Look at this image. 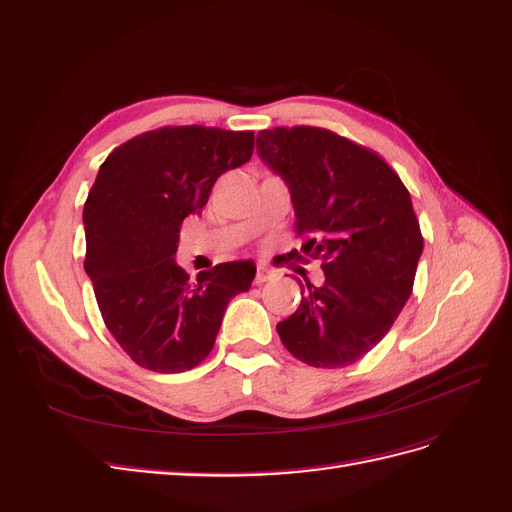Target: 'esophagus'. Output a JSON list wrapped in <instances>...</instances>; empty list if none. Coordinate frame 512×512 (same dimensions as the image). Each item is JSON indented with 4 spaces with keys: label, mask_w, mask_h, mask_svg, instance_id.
I'll use <instances>...</instances> for the list:
<instances>
[{
    "label": "esophagus",
    "mask_w": 512,
    "mask_h": 512,
    "mask_svg": "<svg viewBox=\"0 0 512 512\" xmlns=\"http://www.w3.org/2000/svg\"><path fill=\"white\" fill-rule=\"evenodd\" d=\"M273 277H275V273L269 267H265V265H258L256 267V277H254L256 284H265V282L273 280Z\"/></svg>",
    "instance_id": "34e87169"
}]
</instances>
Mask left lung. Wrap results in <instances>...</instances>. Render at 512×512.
Instances as JSON below:
<instances>
[{
	"label": "left lung",
	"mask_w": 512,
	"mask_h": 512,
	"mask_svg": "<svg viewBox=\"0 0 512 512\" xmlns=\"http://www.w3.org/2000/svg\"><path fill=\"white\" fill-rule=\"evenodd\" d=\"M258 156L292 196L301 250L324 284H301L297 312L277 324L286 350L312 367L352 365L391 331L412 294L423 235L410 192L376 151L314 126L258 132Z\"/></svg>",
	"instance_id": "left-lung-1"
}]
</instances>
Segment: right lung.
Segmentation results:
<instances>
[{
  "instance_id": "right-lung-1",
  "label": "right lung",
  "mask_w": 512,
  "mask_h": 512,
  "mask_svg": "<svg viewBox=\"0 0 512 512\" xmlns=\"http://www.w3.org/2000/svg\"><path fill=\"white\" fill-rule=\"evenodd\" d=\"M252 153V130L164 126L130 138L100 166L83 209L85 271L106 329L136 365L179 374L203 363L228 301L250 290L252 260L200 271L190 284L175 254L181 222Z\"/></svg>"
}]
</instances>
